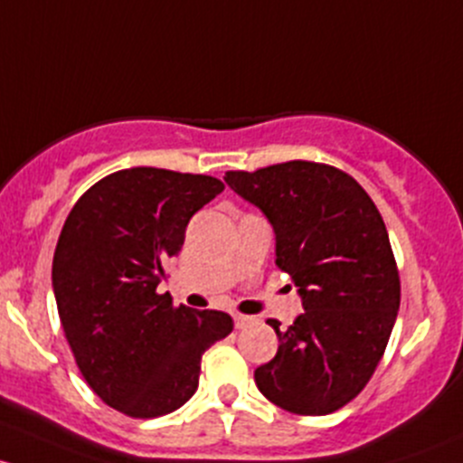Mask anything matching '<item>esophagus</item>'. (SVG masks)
I'll return each mask as SVG.
<instances>
[{"instance_id":"34e87169","label":"esophagus","mask_w":463,"mask_h":463,"mask_svg":"<svg viewBox=\"0 0 463 463\" xmlns=\"http://www.w3.org/2000/svg\"><path fill=\"white\" fill-rule=\"evenodd\" d=\"M251 321H254V318L245 317V314H233V327H236V330H245Z\"/></svg>"}]
</instances>
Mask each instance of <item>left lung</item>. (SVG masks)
Here are the masks:
<instances>
[{"label":"left lung","instance_id":"obj_1","mask_svg":"<svg viewBox=\"0 0 463 463\" xmlns=\"http://www.w3.org/2000/svg\"><path fill=\"white\" fill-rule=\"evenodd\" d=\"M225 183L271 222L276 265L303 301L288 330L267 321L279 352L256 368V385L288 412H335L365 388L397 321L402 283L383 218L352 175L321 162L227 171Z\"/></svg>","mask_w":463,"mask_h":463}]
</instances>
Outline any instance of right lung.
<instances>
[{"mask_svg": "<svg viewBox=\"0 0 463 463\" xmlns=\"http://www.w3.org/2000/svg\"><path fill=\"white\" fill-rule=\"evenodd\" d=\"M222 189L212 175L133 166L95 183L61 227V330L90 390L118 412L151 419L187 403L204 350L233 330L230 314L174 307L156 292L192 216Z\"/></svg>", "mask_w": 463, "mask_h": 463, "instance_id": "obj_1", "label": "right lung"}]
</instances>
